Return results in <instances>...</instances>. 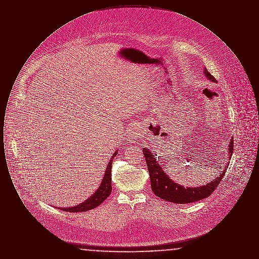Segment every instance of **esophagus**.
<instances>
[{
	"instance_id": "1",
	"label": "esophagus",
	"mask_w": 259,
	"mask_h": 259,
	"mask_svg": "<svg viewBox=\"0 0 259 259\" xmlns=\"http://www.w3.org/2000/svg\"><path fill=\"white\" fill-rule=\"evenodd\" d=\"M141 134V127L139 126V125H136V126H133L132 128H131V130H130V136L132 137V138H137V137H139Z\"/></svg>"
}]
</instances>
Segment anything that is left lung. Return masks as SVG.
Masks as SVG:
<instances>
[{
	"mask_svg": "<svg viewBox=\"0 0 259 259\" xmlns=\"http://www.w3.org/2000/svg\"><path fill=\"white\" fill-rule=\"evenodd\" d=\"M204 72H205V75L209 78V80H211L212 82L218 81L213 77V75L209 74L207 69H205ZM228 149H229V152H228L229 158H231L233 149H234L233 138L230 141ZM143 150H144V155L148 165L152 192L161 199L176 203V204H187V203L196 202L204 198L209 197V195L215 190L218 185L221 184L222 178L224 177L225 172L227 170V167L229 166V164H227V166L223 171L220 170L221 176H219L215 180H212V182H210L209 184L203 186H198V187L185 188L184 186L172 182V180L164 172L160 165L157 163L155 157L153 156V154L148 149L144 148Z\"/></svg>",
	"mask_w": 259,
	"mask_h": 259,
	"instance_id": "obj_1",
	"label": "left lung"
}]
</instances>
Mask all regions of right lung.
Here are the masks:
<instances>
[{"instance_id": "add662e5", "label": "right lung", "mask_w": 259, "mask_h": 259, "mask_svg": "<svg viewBox=\"0 0 259 259\" xmlns=\"http://www.w3.org/2000/svg\"><path fill=\"white\" fill-rule=\"evenodd\" d=\"M117 154V150L113 153L111 156V159L109 162L107 169L105 171V175L103 178V182L100 185L98 190L91 196L88 198L85 202L74 206L72 208H63V210L70 211V212H80V211H85L89 209H94L98 207L101 203H103L107 198L111 195V164H112V159L113 157Z\"/></svg>"}]
</instances>
